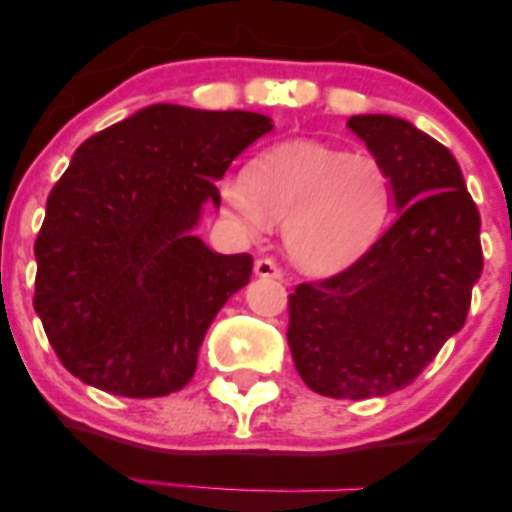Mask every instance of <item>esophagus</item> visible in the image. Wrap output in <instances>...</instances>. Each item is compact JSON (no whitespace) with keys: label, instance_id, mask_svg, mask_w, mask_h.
<instances>
[{"label":"esophagus","instance_id":"34e87169","mask_svg":"<svg viewBox=\"0 0 512 512\" xmlns=\"http://www.w3.org/2000/svg\"><path fill=\"white\" fill-rule=\"evenodd\" d=\"M255 274L269 276V279H281V276H284L281 267L272 260V257H260V260L255 262Z\"/></svg>","mask_w":512,"mask_h":512}]
</instances>
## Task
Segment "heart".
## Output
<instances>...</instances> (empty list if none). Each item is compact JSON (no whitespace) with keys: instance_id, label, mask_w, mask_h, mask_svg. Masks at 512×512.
<instances>
[{"instance_id":"obj_1","label":"heart","mask_w":512,"mask_h":512,"mask_svg":"<svg viewBox=\"0 0 512 512\" xmlns=\"http://www.w3.org/2000/svg\"><path fill=\"white\" fill-rule=\"evenodd\" d=\"M221 199L248 233L286 223L289 255L310 272H332L368 250L392 207V178L370 154L315 142L264 151Z\"/></svg>"}]
</instances>
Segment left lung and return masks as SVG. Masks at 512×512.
Masks as SVG:
<instances>
[{"mask_svg": "<svg viewBox=\"0 0 512 512\" xmlns=\"http://www.w3.org/2000/svg\"><path fill=\"white\" fill-rule=\"evenodd\" d=\"M346 127L387 168L399 214L344 272L296 286L286 339L317 395L385 397L462 330L484 269L481 219L436 139L392 115H354Z\"/></svg>", "mask_w": 512, "mask_h": 512, "instance_id": "left-lung-1", "label": "left lung"}]
</instances>
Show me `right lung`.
I'll use <instances>...</instances> for the list:
<instances>
[{
	"label": "right lung",
	"instance_id": "right-lung-1",
	"mask_svg": "<svg viewBox=\"0 0 512 512\" xmlns=\"http://www.w3.org/2000/svg\"><path fill=\"white\" fill-rule=\"evenodd\" d=\"M248 110L156 103L88 137L48 197L33 308L86 385L120 397L182 390L211 320L252 257L211 252L192 228L233 158L272 129Z\"/></svg>",
	"mask_w": 512,
	"mask_h": 512
}]
</instances>
